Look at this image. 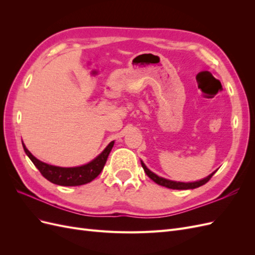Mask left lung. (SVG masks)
I'll list each match as a JSON object with an SVG mask.
<instances>
[{"instance_id": "1", "label": "left lung", "mask_w": 255, "mask_h": 255, "mask_svg": "<svg viewBox=\"0 0 255 255\" xmlns=\"http://www.w3.org/2000/svg\"><path fill=\"white\" fill-rule=\"evenodd\" d=\"M141 166L143 168L144 172L146 173L151 180H153L156 184L160 185V186H165L167 188H171V189H194L197 187L202 186L205 183H207L208 181L211 180V177L215 174L216 171H214L212 174H210L208 176H206L205 179L203 180H200L197 182H191V183H183V182H174V181H170V180H167L164 179V177H160L158 175H156L155 173H153L151 170H149L146 166L143 164V161H141Z\"/></svg>"}]
</instances>
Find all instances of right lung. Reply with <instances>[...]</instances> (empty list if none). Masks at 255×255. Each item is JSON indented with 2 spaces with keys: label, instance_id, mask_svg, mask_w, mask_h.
<instances>
[{
  "label": "right lung",
  "instance_id": "right-lung-1",
  "mask_svg": "<svg viewBox=\"0 0 255 255\" xmlns=\"http://www.w3.org/2000/svg\"><path fill=\"white\" fill-rule=\"evenodd\" d=\"M114 143L115 141L110 142V144L106 146L104 151L94 160H91L90 163L80 167L71 168H64L45 164L43 161L37 159L33 154L26 149L24 143L22 144L26 155L33 161V164L37 167L38 170L40 171V173L48 181H50L53 184L60 185V186H79V185L87 184L92 180H95L96 177L101 173L107 160V157H109L110 153L113 149Z\"/></svg>",
  "mask_w": 255,
  "mask_h": 255
}]
</instances>
